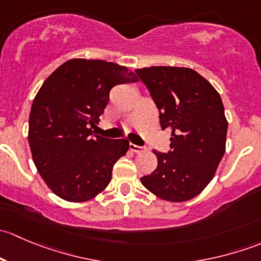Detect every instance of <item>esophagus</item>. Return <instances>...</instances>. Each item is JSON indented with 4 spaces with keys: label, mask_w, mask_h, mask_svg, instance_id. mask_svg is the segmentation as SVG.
I'll list each match as a JSON object with an SVG mask.
<instances>
[{
    "label": "esophagus",
    "mask_w": 261,
    "mask_h": 261,
    "mask_svg": "<svg viewBox=\"0 0 261 261\" xmlns=\"http://www.w3.org/2000/svg\"><path fill=\"white\" fill-rule=\"evenodd\" d=\"M130 150H131V151H134V152H141V151H144V150H145V147L135 145V144L130 143Z\"/></svg>",
    "instance_id": "34e87169"
}]
</instances>
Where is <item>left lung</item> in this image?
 <instances>
[{"instance_id":"left-lung-1","label":"left lung","mask_w":261,"mask_h":261,"mask_svg":"<svg viewBox=\"0 0 261 261\" xmlns=\"http://www.w3.org/2000/svg\"><path fill=\"white\" fill-rule=\"evenodd\" d=\"M135 73L159 110L162 130L172 133L170 151L152 150L158 167L141 183L164 201H189L208 186L225 154L228 123L222 99L191 68L150 67Z\"/></svg>"}]
</instances>
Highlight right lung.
I'll return each mask as SVG.
<instances>
[{"instance_id": "right-lung-1", "label": "right lung", "mask_w": 261, "mask_h": 261, "mask_svg": "<svg viewBox=\"0 0 261 261\" xmlns=\"http://www.w3.org/2000/svg\"><path fill=\"white\" fill-rule=\"evenodd\" d=\"M139 78L105 60L70 59L46 78L34 98L29 145L46 186L68 202H86L111 181L112 168L127 152L125 139L93 135L117 84Z\"/></svg>"}]
</instances>
